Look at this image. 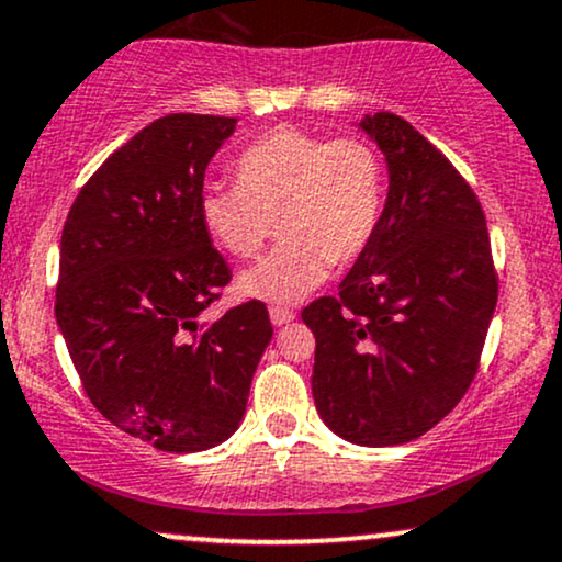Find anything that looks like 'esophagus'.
<instances>
[{
    "mask_svg": "<svg viewBox=\"0 0 562 562\" xmlns=\"http://www.w3.org/2000/svg\"><path fill=\"white\" fill-rule=\"evenodd\" d=\"M295 314L290 312V308H280V306H272L269 308V319H272V325L274 327H280V325H288L290 319H293Z\"/></svg>",
    "mask_w": 562,
    "mask_h": 562,
    "instance_id": "esophagus-1",
    "label": "esophagus"
}]
</instances>
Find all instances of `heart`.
Here are the masks:
<instances>
[{
  "label": "heart",
  "mask_w": 562,
  "mask_h": 562,
  "mask_svg": "<svg viewBox=\"0 0 562 562\" xmlns=\"http://www.w3.org/2000/svg\"><path fill=\"white\" fill-rule=\"evenodd\" d=\"M235 179L200 190V224L232 259H254L274 222L282 243L237 277L240 295L272 306H293L330 263L359 259L383 216L385 166L362 137L274 128L240 153Z\"/></svg>",
  "instance_id": "obj_1"
}]
</instances>
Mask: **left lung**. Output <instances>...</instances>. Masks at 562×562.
Segmentation results:
<instances>
[{
  "instance_id": "1",
  "label": "left lung",
  "mask_w": 562,
  "mask_h": 562,
  "mask_svg": "<svg viewBox=\"0 0 562 562\" xmlns=\"http://www.w3.org/2000/svg\"><path fill=\"white\" fill-rule=\"evenodd\" d=\"M389 164L370 245L301 312L312 327V393L330 430L362 447L428 434L460 404L486 344L496 269L486 216L438 147L393 113L364 115Z\"/></svg>"
}]
</instances>
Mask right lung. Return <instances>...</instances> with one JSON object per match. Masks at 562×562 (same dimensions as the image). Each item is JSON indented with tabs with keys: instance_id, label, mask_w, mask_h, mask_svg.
<instances>
[{
	"instance_id": "right-lung-1",
	"label": "right lung",
	"mask_w": 562,
	"mask_h": 562,
	"mask_svg": "<svg viewBox=\"0 0 562 562\" xmlns=\"http://www.w3.org/2000/svg\"><path fill=\"white\" fill-rule=\"evenodd\" d=\"M235 124L153 121L92 173L63 227L55 317L83 391L115 428L160 451L227 441L272 340L261 301L200 322L232 272L198 198Z\"/></svg>"
}]
</instances>
